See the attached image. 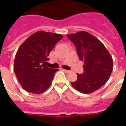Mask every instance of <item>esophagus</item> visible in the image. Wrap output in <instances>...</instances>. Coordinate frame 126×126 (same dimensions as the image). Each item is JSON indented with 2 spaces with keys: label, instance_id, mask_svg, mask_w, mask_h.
Here are the masks:
<instances>
[{
  "label": "esophagus",
  "instance_id": "1",
  "mask_svg": "<svg viewBox=\"0 0 126 126\" xmlns=\"http://www.w3.org/2000/svg\"><path fill=\"white\" fill-rule=\"evenodd\" d=\"M63 71H64L65 73H67V74L71 73V71H68V70H65V69H63Z\"/></svg>",
  "mask_w": 126,
  "mask_h": 126
}]
</instances>
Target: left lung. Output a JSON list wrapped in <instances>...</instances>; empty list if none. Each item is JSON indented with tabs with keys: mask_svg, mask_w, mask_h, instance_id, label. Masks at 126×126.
<instances>
[{
	"mask_svg": "<svg viewBox=\"0 0 126 126\" xmlns=\"http://www.w3.org/2000/svg\"><path fill=\"white\" fill-rule=\"evenodd\" d=\"M67 37L76 46L79 59L84 63V72L77 74L72 86L83 94L95 92L105 84L111 75L112 58L99 39L86 31H80Z\"/></svg>",
	"mask_w": 126,
	"mask_h": 126,
	"instance_id": "8db88e82",
	"label": "left lung"
}]
</instances>
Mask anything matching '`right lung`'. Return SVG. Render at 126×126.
Returning <instances> with one entry per match:
<instances>
[{"instance_id":"add662e5","label":"right lung","mask_w":126,"mask_h":126,"mask_svg":"<svg viewBox=\"0 0 126 126\" xmlns=\"http://www.w3.org/2000/svg\"><path fill=\"white\" fill-rule=\"evenodd\" d=\"M63 38L60 34L40 31L32 34L19 47L14 71L25 91L40 94L51 86L57 69L45 66L55 44Z\"/></svg>"}]
</instances>
